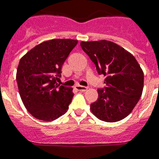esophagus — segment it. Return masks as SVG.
I'll list each match as a JSON object with an SVG mask.
<instances>
[{"label": "esophagus", "mask_w": 159, "mask_h": 159, "mask_svg": "<svg viewBox=\"0 0 159 159\" xmlns=\"http://www.w3.org/2000/svg\"><path fill=\"white\" fill-rule=\"evenodd\" d=\"M75 89L77 90H79V91H83V92H84V91H86L88 89V88L85 87V86L79 85V84L75 85Z\"/></svg>", "instance_id": "obj_1"}]
</instances>
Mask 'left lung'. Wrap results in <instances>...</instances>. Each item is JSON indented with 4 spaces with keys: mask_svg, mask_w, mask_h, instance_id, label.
I'll list each match as a JSON object with an SVG mask.
<instances>
[{
    "mask_svg": "<svg viewBox=\"0 0 159 159\" xmlns=\"http://www.w3.org/2000/svg\"><path fill=\"white\" fill-rule=\"evenodd\" d=\"M83 51L94 63L98 73L106 76L97 101L90 105L93 115L107 122L126 117L139 100L144 73L134 56L112 42H81Z\"/></svg>",
    "mask_w": 159,
    "mask_h": 159,
    "instance_id": "obj_1",
    "label": "left lung"
}]
</instances>
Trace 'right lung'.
Wrapping results in <instances>:
<instances>
[{
    "label": "right lung",
    "instance_id": "add662e5",
    "mask_svg": "<svg viewBox=\"0 0 159 159\" xmlns=\"http://www.w3.org/2000/svg\"><path fill=\"white\" fill-rule=\"evenodd\" d=\"M78 43L73 39H52L37 45L20 61L16 73L23 103L37 119L51 121L69 108L73 89L58 84L62 65Z\"/></svg>",
    "mask_w": 159,
    "mask_h": 159
}]
</instances>
